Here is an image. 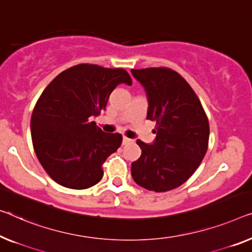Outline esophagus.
Listing matches in <instances>:
<instances>
[{
    "mask_svg": "<svg viewBox=\"0 0 252 252\" xmlns=\"http://www.w3.org/2000/svg\"><path fill=\"white\" fill-rule=\"evenodd\" d=\"M130 142H132V139H129V138H126V137H123V140H122V144H123V145H127V144H130Z\"/></svg>",
    "mask_w": 252,
    "mask_h": 252,
    "instance_id": "esophagus-1",
    "label": "esophagus"
}]
</instances>
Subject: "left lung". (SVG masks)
<instances>
[{
  "label": "left lung",
  "instance_id": "1",
  "mask_svg": "<svg viewBox=\"0 0 252 252\" xmlns=\"http://www.w3.org/2000/svg\"><path fill=\"white\" fill-rule=\"evenodd\" d=\"M148 98L147 119L156 122L152 145L141 140V156L131 164L134 182L155 192L175 189L194 173L208 148L209 123L196 93L168 67L131 70Z\"/></svg>",
  "mask_w": 252,
  "mask_h": 252
}]
</instances>
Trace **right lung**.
Here are the masks:
<instances>
[{
    "instance_id": "obj_1",
    "label": "right lung",
    "mask_w": 252,
    "mask_h": 252,
    "mask_svg": "<svg viewBox=\"0 0 252 252\" xmlns=\"http://www.w3.org/2000/svg\"><path fill=\"white\" fill-rule=\"evenodd\" d=\"M132 85L123 69L78 64L56 76L44 89L32 114L33 149L46 173L70 189H87L103 178V164L122 144L90 122L106 107L119 84Z\"/></svg>"
}]
</instances>
